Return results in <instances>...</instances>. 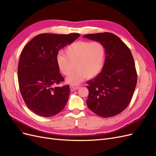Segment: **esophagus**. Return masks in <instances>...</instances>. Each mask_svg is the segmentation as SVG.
<instances>
[{
	"label": "esophagus",
	"instance_id": "1",
	"mask_svg": "<svg viewBox=\"0 0 156 156\" xmlns=\"http://www.w3.org/2000/svg\"><path fill=\"white\" fill-rule=\"evenodd\" d=\"M79 87H74V86H71L70 87V90L71 92H73L74 90H76L79 89Z\"/></svg>",
	"mask_w": 156,
	"mask_h": 156
}]
</instances>
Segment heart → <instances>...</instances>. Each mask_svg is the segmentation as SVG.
<instances>
[{
    "instance_id": "heart-1",
    "label": "heart",
    "mask_w": 156,
    "mask_h": 156,
    "mask_svg": "<svg viewBox=\"0 0 156 156\" xmlns=\"http://www.w3.org/2000/svg\"><path fill=\"white\" fill-rule=\"evenodd\" d=\"M66 55L59 53L57 64L60 71L67 76L66 82L72 85L79 84L85 78H92L102 71L106 51L104 45L99 41H80L70 44L65 50Z\"/></svg>"
}]
</instances>
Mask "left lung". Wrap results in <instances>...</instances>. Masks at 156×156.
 Wrapping results in <instances>:
<instances>
[{
    "mask_svg": "<svg viewBox=\"0 0 156 156\" xmlns=\"http://www.w3.org/2000/svg\"><path fill=\"white\" fill-rule=\"evenodd\" d=\"M83 37L102 43L105 62L98 75L87 82V105L98 115L108 118L123 112L130 103L137 83L132 53L121 39L110 32L87 34Z\"/></svg>",
    "mask_w": 156,
    "mask_h": 156,
    "instance_id": "8db88e82",
    "label": "left lung"
}]
</instances>
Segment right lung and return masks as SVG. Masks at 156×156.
<instances>
[{
  "label": "right lung",
  "mask_w": 156,
  "mask_h": 156,
  "mask_svg": "<svg viewBox=\"0 0 156 156\" xmlns=\"http://www.w3.org/2000/svg\"><path fill=\"white\" fill-rule=\"evenodd\" d=\"M80 36L78 33L41 34L23 49L18 67L20 90L27 106L38 115H55L68 101L69 86L55 87L64 81L56 58L60 50Z\"/></svg>",
  "instance_id": "1"
}]
</instances>
